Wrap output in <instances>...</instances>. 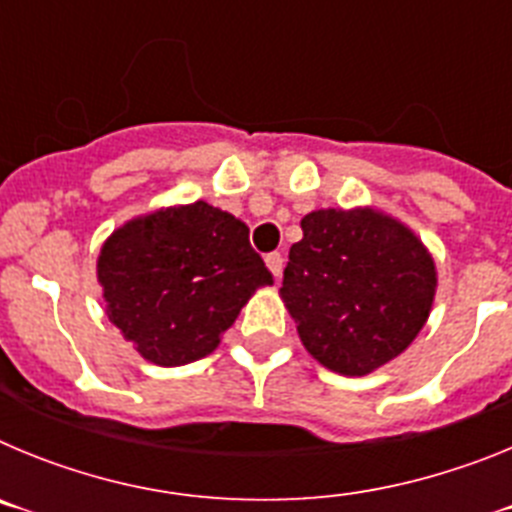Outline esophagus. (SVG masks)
Instances as JSON below:
<instances>
[{
  "label": "esophagus",
  "mask_w": 512,
  "mask_h": 512,
  "mask_svg": "<svg viewBox=\"0 0 512 512\" xmlns=\"http://www.w3.org/2000/svg\"><path fill=\"white\" fill-rule=\"evenodd\" d=\"M266 266H269V271L274 274V277L279 279V274H282V266H284V259H282V253H266L264 256Z\"/></svg>",
  "instance_id": "34e87169"
}]
</instances>
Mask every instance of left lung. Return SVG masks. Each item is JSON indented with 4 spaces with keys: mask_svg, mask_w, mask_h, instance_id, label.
<instances>
[{
    "mask_svg": "<svg viewBox=\"0 0 512 512\" xmlns=\"http://www.w3.org/2000/svg\"><path fill=\"white\" fill-rule=\"evenodd\" d=\"M279 295L325 369L364 377L400 356L431 315L436 264L418 235L374 207L302 217Z\"/></svg>",
    "mask_w": 512,
    "mask_h": 512,
    "instance_id": "1",
    "label": "left lung"
}]
</instances>
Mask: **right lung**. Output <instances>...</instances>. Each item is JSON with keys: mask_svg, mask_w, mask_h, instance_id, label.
Instances as JSON below:
<instances>
[{"mask_svg": "<svg viewBox=\"0 0 512 512\" xmlns=\"http://www.w3.org/2000/svg\"><path fill=\"white\" fill-rule=\"evenodd\" d=\"M107 318L146 361L184 366L212 354L271 271L248 225L207 202L128 220L97 259Z\"/></svg>", "mask_w": 512, "mask_h": 512, "instance_id": "add662e5", "label": "right lung"}]
</instances>
